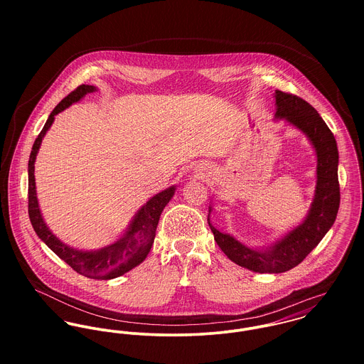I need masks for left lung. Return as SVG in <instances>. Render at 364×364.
<instances>
[{
    "mask_svg": "<svg viewBox=\"0 0 364 364\" xmlns=\"http://www.w3.org/2000/svg\"><path fill=\"white\" fill-rule=\"evenodd\" d=\"M273 98L276 106L273 119L283 120L306 134L316 158L315 191L306 217L273 244L250 247L234 235L218 231L210 221L213 205L208 206V223L217 245L228 259L257 273H283L301 263L333 225L341 202L339 153L329 127L304 100L282 91H276Z\"/></svg>",
    "mask_w": 364,
    "mask_h": 364,
    "instance_id": "8db88e82",
    "label": "left lung"
}]
</instances>
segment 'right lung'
<instances>
[{"label": "right lung", "mask_w": 364, "mask_h": 364, "mask_svg": "<svg viewBox=\"0 0 364 364\" xmlns=\"http://www.w3.org/2000/svg\"><path fill=\"white\" fill-rule=\"evenodd\" d=\"M98 88L94 85H80L75 91L67 95L60 104L53 109L49 114L45 127L41 134L35 140L32 147L29 164H28V199H29V218L33 225L38 237L52 250L53 252L70 264L77 273L90 277V279H101L109 280L119 277L129 270L139 266L147 258L156 238V225L159 221V215L162 210L173 198L176 186L172 185L159 193L150 198L137 213L133 215L132 221L126 227V230L120 234V237L97 250H78L70 247L60 241L52 230L48 227L42 210L39 206L38 193H36V182H35V162L39 153L43 137L48 130L52 127L55 114L65 110L73 104L80 102L87 94L97 92Z\"/></svg>", "instance_id": "right-lung-1"}]
</instances>
